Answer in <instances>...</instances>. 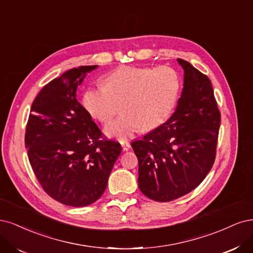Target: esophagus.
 <instances>
[{"label":"esophagus","instance_id":"esophagus-1","mask_svg":"<svg viewBox=\"0 0 253 253\" xmlns=\"http://www.w3.org/2000/svg\"><path fill=\"white\" fill-rule=\"evenodd\" d=\"M121 145H122V148H123L124 151L129 150L130 147H131V145H130V143H128V142H121Z\"/></svg>","mask_w":253,"mask_h":253}]
</instances>
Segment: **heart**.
Wrapping results in <instances>:
<instances>
[{
    "instance_id": "b5f03b06",
    "label": "heart",
    "mask_w": 253,
    "mask_h": 253,
    "mask_svg": "<svg viewBox=\"0 0 253 253\" xmlns=\"http://www.w3.org/2000/svg\"><path fill=\"white\" fill-rule=\"evenodd\" d=\"M177 72L168 66L156 68L123 66L104 79V87L89 88L83 95L84 109L92 119L107 124L105 134L125 141L141 128L151 130L165 123L180 93Z\"/></svg>"
}]
</instances>
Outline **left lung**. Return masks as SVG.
Returning a JSON list of instances; mask_svg holds the SVG:
<instances>
[{"label":"left lung","mask_w":253,"mask_h":253,"mask_svg":"<svg viewBox=\"0 0 253 253\" xmlns=\"http://www.w3.org/2000/svg\"><path fill=\"white\" fill-rule=\"evenodd\" d=\"M175 111L163 125L133 141L138 188L157 202H170L203 182L215 160L221 113L207 76L187 61Z\"/></svg>","instance_id":"1"}]
</instances>
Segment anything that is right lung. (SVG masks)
Returning a JSON list of instances; mask_svg holds the SVG:
<instances>
[{
  "label": "right lung",
  "mask_w": 253,
  "mask_h": 253,
  "mask_svg": "<svg viewBox=\"0 0 253 253\" xmlns=\"http://www.w3.org/2000/svg\"><path fill=\"white\" fill-rule=\"evenodd\" d=\"M97 65L72 68L43 87L31 105L25 133L30 165L44 191L64 205L99 200L122 151L77 100L78 86Z\"/></svg>",
  "instance_id": "obj_1"
}]
</instances>
